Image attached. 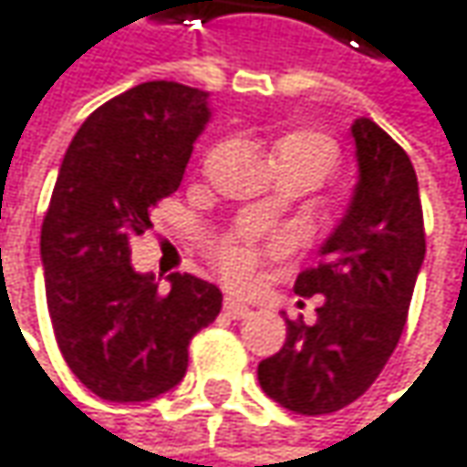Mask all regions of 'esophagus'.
Here are the masks:
<instances>
[{
  "label": "esophagus",
  "mask_w": 467,
  "mask_h": 467,
  "mask_svg": "<svg viewBox=\"0 0 467 467\" xmlns=\"http://www.w3.org/2000/svg\"><path fill=\"white\" fill-rule=\"evenodd\" d=\"M224 313H227L230 318H245V316H251V307H248L245 302L234 299V296H227V299H224Z\"/></svg>",
  "instance_id": "esophagus-1"
}]
</instances>
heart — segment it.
Wrapping results in <instances>:
<instances>
[{"label": "heart", "instance_id": "heart-1", "mask_svg": "<svg viewBox=\"0 0 467 467\" xmlns=\"http://www.w3.org/2000/svg\"><path fill=\"white\" fill-rule=\"evenodd\" d=\"M277 160L283 157H294V160H307L313 165H318L320 173L326 176L337 160V151H334V144L320 136V133H291L285 139H280L275 144ZM283 243V240H280ZM277 243V248H280ZM222 267H224V275L233 280L234 285H245L251 283L254 277V267H256V251L248 248V245H237V243H230L222 248Z\"/></svg>", "mask_w": 467, "mask_h": 467}]
</instances>
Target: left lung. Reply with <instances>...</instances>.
I'll use <instances>...</instances> for the list:
<instances>
[{"label":"left lung","instance_id":"left-lung-1","mask_svg":"<svg viewBox=\"0 0 467 467\" xmlns=\"http://www.w3.org/2000/svg\"><path fill=\"white\" fill-rule=\"evenodd\" d=\"M358 182L320 265L296 277L299 296H323L318 320H285L280 353L259 363L262 390L296 414H331L360 399L401 339L425 262L417 173L377 122L350 128Z\"/></svg>","mask_w":467,"mask_h":467}]
</instances>
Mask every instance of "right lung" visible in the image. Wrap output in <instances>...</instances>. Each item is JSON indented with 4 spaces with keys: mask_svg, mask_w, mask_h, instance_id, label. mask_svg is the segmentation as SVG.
Masks as SVG:
<instances>
[{
    "mask_svg": "<svg viewBox=\"0 0 467 467\" xmlns=\"http://www.w3.org/2000/svg\"><path fill=\"white\" fill-rule=\"evenodd\" d=\"M208 122V93L157 79L96 109L66 149L39 240L45 294L68 368L104 401L176 388L190 339L222 310L213 283L173 273L160 291L130 265V237L179 190Z\"/></svg>",
    "mask_w": 467,
    "mask_h": 467,
    "instance_id": "right-lung-1",
    "label": "right lung"
}]
</instances>
